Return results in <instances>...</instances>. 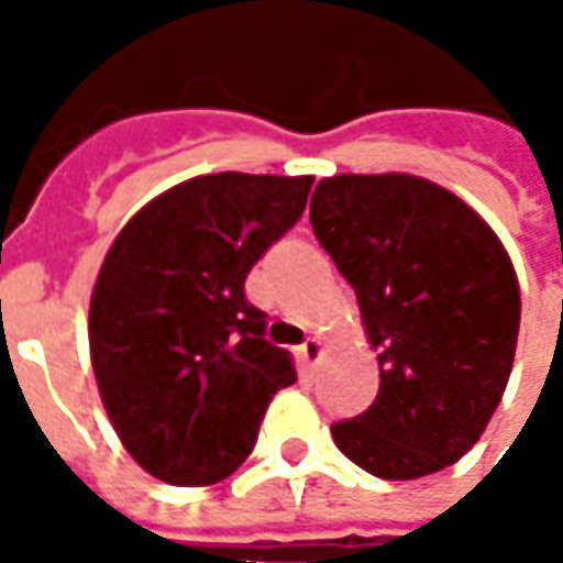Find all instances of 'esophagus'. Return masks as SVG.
Wrapping results in <instances>:
<instances>
[{
    "mask_svg": "<svg viewBox=\"0 0 563 563\" xmlns=\"http://www.w3.org/2000/svg\"><path fill=\"white\" fill-rule=\"evenodd\" d=\"M298 355H301L305 367H313L319 358H322V343H319L317 338H307V341L298 346Z\"/></svg>",
    "mask_w": 563,
    "mask_h": 563,
    "instance_id": "1",
    "label": "esophagus"
}]
</instances>
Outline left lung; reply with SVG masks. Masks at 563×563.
Here are the masks:
<instances>
[{"instance_id":"1","label":"left lung","mask_w":563,"mask_h":563,"mask_svg":"<svg viewBox=\"0 0 563 563\" xmlns=\"http://www.w3.org/2000/svg\"><path fill=\"white\" fill-rule=\"evenodd\" d=\"M310 222L355 289L379 391L331 424L346 459L379 479H419L483 437L507 389L521 295L492 225L413 174L319 180Z\"/></svg>"}]
</instances>
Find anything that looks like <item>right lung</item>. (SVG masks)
Segmentation results:
<instances>
[{"mask_svg":"<svg viewBox=\"0 0 563 563\" xmlns=\"http://www.w3.org/2000/svg\"><path fill=\"white\" fill-rule=\"evenodd\" d=\"M313 177L222 172L156 196L117 234L90 301L99 395L129 455L213 485L253 452L292 355L265 341L244 280L305 213Z\"/></svg>","mask_w":563,"mask_h":563,"instance_id":"1","label":"right lung"}]
</instances>
